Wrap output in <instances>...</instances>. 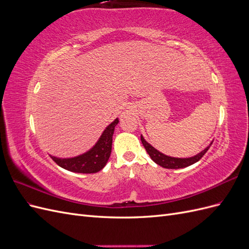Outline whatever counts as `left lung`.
<instances>
[{"label": "left lung", "mask_w": 249, "mask_h": 249, "mask_svg": "<svg viewBox=\"0 0 249 249\" xmlns=\"http://www.w3.org/2000/svg\"><path fill=\"white\" fill-rule=\"evenodd\" d=\"M141 142L143 146L145 147L147 154L149 155V157L152 158V160L157 163L160 166L164 167V168H168V169H178V168H185L190 166V165L196 163L197 161H199L201 159V157L207 153V150L209 149L210 145L212 144V142L210 143V145L207 146L205 149H202L200 153H198L197 155H195L193 157H189V158H176V157H170L167 155H164L163 153L159 152L157 148H155L152 144L144 139V137L141 135Z\"/></svg>", "instance_id": "left-lung-1"}]
</instances>
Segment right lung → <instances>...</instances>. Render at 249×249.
Masks as SVG:
<instances>
[{
  "label": "right lung",
  "instance_id": "obj_1",
  "mask_svg": "<svg viewBox=\"0 0 249 249\" xmlns=\"http://www.w3.org/2000/svg\"><path fill=\"white\" fill-rule=\"evenodd\" d=\"M119 123L118 117L106 126L95 144L87 152L71 158H59L52 156L60 167L71 172L95 173L102 170L109 160L112 149V138L114 129Z\"/></svg>",
  "mask_w": 249,
  "mask_h": 249
}]
</instances>
